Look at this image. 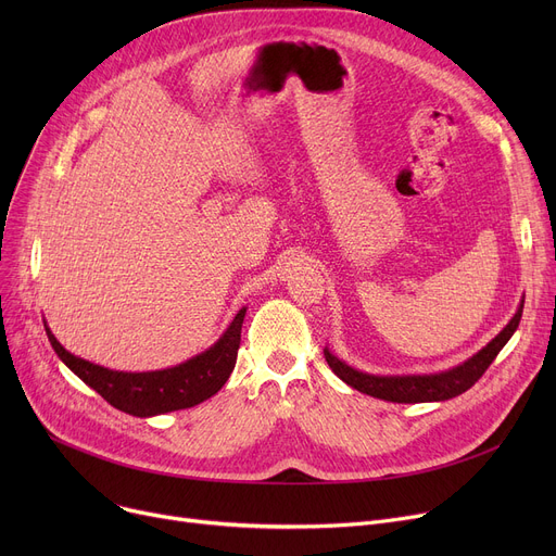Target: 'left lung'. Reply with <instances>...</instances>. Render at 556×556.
Listing matches in <instances>:
<instances>
[{
  "mask_svg": "<svg viewBox=\"0 0 556 556\" xmlns=\"http://www.w3.org/2000/svg\"><path fill=\"white\" fill-rule=\"evenodd\" d=\"M522 315V302L514 317L507 323V327L495 336L486 346H482L478 354L466 358L464 363L437 374H401V376H381V374H367L361 369H354L352 365L342 363L338 356L329 352L325 346V358L333 374L344 381L349 388H354L363 394H369L374 399H383L392 403H430V401H448L453 396H459L469 388L478 383V378L486 371V367L493 363V358L501 354V349L509 342L514 331L518 329Z\"/></svg>",
  "mask_w": 556,
  "mask_h": 556,
  "instance_id": "8db88e82",
  "label": "left lung"
}]
</instances>
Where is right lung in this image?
Here are the masks:
<instances>
[{
	"label": "right lung",
	"mask_w": 556,
	"mask_h": 556,
	"mask_svg": "<svg viewBox=\"0 0 556 556\" xmlns=\"http://www.w3.org/2000/svg\"><path fill=\"white\" fill-rule=\"evenodd\" d=\"M245 306L233 315L225 333L207 349L180 365L157 371H116L90 361H83L55 340L45 325L53 352L78 378L99 392L116 410L132 417H155L173 410H185L214 396L237 365L241 344V327Z\"/></svg>",
	"instance_id": "add662e5"
}]
</instances>
